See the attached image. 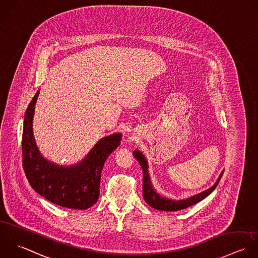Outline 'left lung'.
Wrapping results in <instances>:
<instances>
[{"label": "left lung", "instance_id": "obj_1", "mask_svg": "<svg viewBox=\"0 0 258 258\" xmlns=\"http://www.w3.org/2000/svg\"><path fill=\"white\" fill-rule=\"evenodd\" d=\"M134 156L138 160V162L140 163V165L143 169V196H144V199L151 207H153L157 210H161V211H178V210L186 209V208L202 201L209 194H211L213 192V190L217 187V185L223 175V173H222L220 175V177L218 178L217 182L210 189H208L198 195H195L187 200L173 201V200H170V199L160 196L153 189V187L151 185L149 173H148V164H147V161H146V158L144 157V155L139 151H135Z\"/></svg>", "mask_w": 258, "mask_h": 258}]
</instances>
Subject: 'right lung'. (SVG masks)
<instances>
[{
  "instance_id": "add662e5",
  "label": "right lung",
  "mask_w": 258,
  "mask_h": 258,
  "mask_svg": "<svg viewBox=\"0 0 258 258\" xmlns=\"http://www.w3.org/2000/svg\"><path fill=\"white\" fill-rule=\"evenodd\" d=\"M39 90L28 105L22 135L23 169L31 187L58 206L87 209L99 197L100 177L107 157L118 147L120 134L101 139L78 165L64 168L42 158L35 145L32 120Z\"/></svg>"
}]
</instances>
